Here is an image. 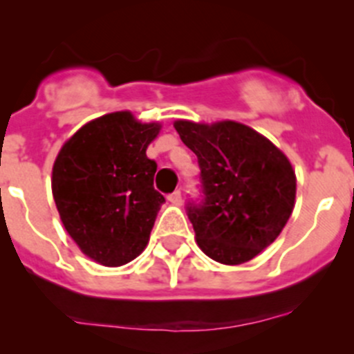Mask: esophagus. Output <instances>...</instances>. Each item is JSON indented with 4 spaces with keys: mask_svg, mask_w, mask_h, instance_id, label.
Returning a JSON list of instances; mask_svg holds the SVG:
<instances>
[{
    "mask_svg": "<svg viewBox=\"0 0 354 354\" xmlns=\"http://www.w3.org/2000/svg\"><path fill=\"white\" fill-rule=\"evenodd\" d=\"M167 200H169L171 203H174V205H181V203H183V197H181L180 190H176V192H173V194L167 195Z\"/></svg>",
    "mask_w": 354,
    "mask_h": 354,
    "instance_id": "esophagus-1",
    "label": "esophagus"
}]
</instances>
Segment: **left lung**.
Listing matches in <instances>:
<instances>
[{
    "instance_id": "left-lung-1",
    "label": "left lung",
    "mask_w": 354,
    "mask_h": 354,
    "mask_svg": "<svg viewBox=\"0 0 354 354\" xmlns=\"http://www.w3.org/2000/svg\"><path fill=\"white\" fill-rule=\"evenodd\" d=\"M174 128L200 167V198L187 214L197 243L212 260L238 266L267 248L286 226L295 207L296 176L288 157L236 121Z\"/></svg>"
}]
</instances>
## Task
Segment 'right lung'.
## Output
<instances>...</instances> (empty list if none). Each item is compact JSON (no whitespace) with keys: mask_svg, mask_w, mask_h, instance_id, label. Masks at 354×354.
I'll return each mask as SVG.
<instances>
[{"mask_svg":"<svg viewBox=\"0 0 354 354\" xmlns=\"http://www.w3.org/2000/svg\"><path fill=\"white\" fill-rule=\"evenodd\" d=\"M160 124L127 111L82 127L53 166V197L82 252L108 267L140 255L166 200L154 188L156 160L145 151Z\"/></svg>","mask_w":354,"mask_h":354,"instance_id":"obj_1","label":"right lung"}]
</instances>
